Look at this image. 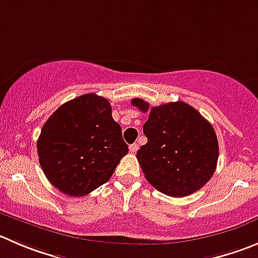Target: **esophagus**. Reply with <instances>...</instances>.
I'll return each instance as SVG.
<instances>
[{"mask_svg":"<svg viewBox=\"0 0 258 258\" xmlns=\"http://www.w3.org/2000/svg\"><path fill=\"white\" fill-rule=\"evenodd\" d=\"M129 151H131V153H136L137 151H138V144L137 143H133L129 146Z\"/></svg>","mask_w":258,"mask_h":258,"instance_id":"esophagus-1","label":"esophagus"}]
</instances>
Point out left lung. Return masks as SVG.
<instances>
[{
  "instance_id": "left-lung-1",
  "label": "left lung",
  "mask_w": 258,
  "mask_h": 258,
  "mask_svg": "<svg viewBox=\"0 0 258 258\" xmlns=\"http://www.w3.org/2000/svg\"><path fill=\"white\" fill-rule=\"evenodd\" d=\"M132 105L149 112L143 125L148 142L137 152L147 181L162 194L183 198L201 188L217 168L219 147L214 127L183 101L149 109L142 99Z\"/></svg>"
}]
</instances>
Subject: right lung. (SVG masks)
<instances>
[{
    "mask_svg": "<svg viewBox=\"0 0 258 258\" xmlns=\"http://www.w3.org/2000/svg\"><path fill=\"white\" fill-rule=\"evenodd\" d=\"M36 148L49 182L70 196L87 195L107 182L129 151L111 105L96 94L58 107L41 127Z\"/></svg>",
    "mask_w": 258,
    "mask_h": 258,
    "instance_id": "1",
    "label": "right lung"
}]
</instances>
